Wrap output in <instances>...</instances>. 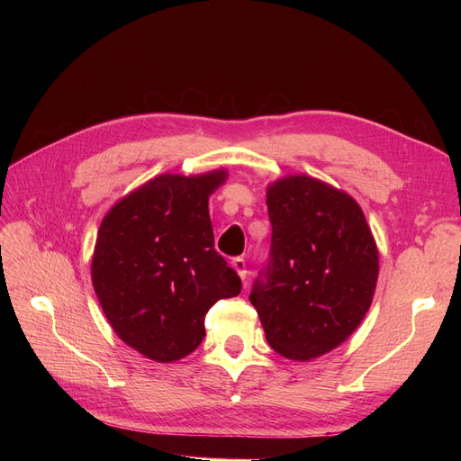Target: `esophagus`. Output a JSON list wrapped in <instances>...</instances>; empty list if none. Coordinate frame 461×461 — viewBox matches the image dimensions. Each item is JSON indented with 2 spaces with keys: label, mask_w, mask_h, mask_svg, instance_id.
<instances>
[{
  "label": "esophagus",
  "mask_w": 461,
  "mask_h": 461,
  "mask_svg": "<svg viewBox=\"0 0 461 461\" xmlns=\"http://www.w3.org/2000/svg\"><path fill=\"white\" fill-rule=\"evenodd\" d=\"M232 267H234V271L239 273V276L242 278V281H246V276H248V271H246V259L244 258H236V259H232Z\"/></svg>",
  "instance_id": "obj_1"
}]
</instances>
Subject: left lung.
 Wrapping results in <instances>:
<instances>
[{
  "label": "left lung",
  "mask_w": 461,
  "mask_h": 461,
  "mask_svg": "<svg viewBox=\"0 0 461 461\" xmlns=\"http://www.w3.org/2000/svg\"><path fill=\"white\" fill-rule=\"evenodd\" d=\"M271 261L249 302L265 339L288 359L310 361L359 327L379 278V249L359 203L308 175L267 186Z\"/></svg>",
  "instance_id": "obj_1"
}]
</instances>
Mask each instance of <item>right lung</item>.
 <instances>
[{
    "label": "right lung",
    "mask_w": 461,
    "mask_h": 461,
    "mask_svg": "<svg viewBox=\"0 0 461 461\" xmlns=\"http://www.w3.org/2000/svg\"><path fill=\"white\" fill-rule=\"evenodd\" d=\"M227 176H153L111 207L97 230L95 296L117 337L158 364L196 350L209 308L240 294V276L213 248L207 207Z\"/></svg>",
    "instance_id": "1"
}]
</instances>
